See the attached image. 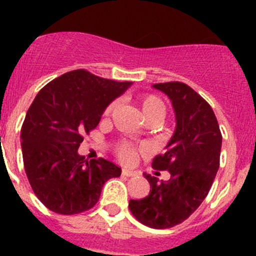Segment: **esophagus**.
Returning a JSON list of instances; mask_svg holds the SVG:
<instances>
[{
	"label": "esophagus",
	"mask_w": 256,
	"mask_h": 256,
	"mask_svg": "<svg viewBox=\"0 0 256 256\" xmlns=\"http://www.w3.org/2000/svg\"><path fill=\"white\" fill-rule=\"evenodd\" d=\"M138 172L136 171H131V170H122V176L126 177H135L138 176Z\"/></svg>",
	"instance_id": "esophagus-1"
}]
</instances>
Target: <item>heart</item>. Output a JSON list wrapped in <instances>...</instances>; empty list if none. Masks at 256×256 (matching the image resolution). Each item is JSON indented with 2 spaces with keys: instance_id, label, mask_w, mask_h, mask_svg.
I'll list each match as a JSON object with an SVG mask.
<instances>
[{
  "instance_id": "obj_1",
  "label": "heart",
  "mask_w": 256,
  "mask_h": 256,
  "mask_svg": "<svg viewBox=\"0 0 256 256\" xmlns=\"http://www.w3.org/2000/svg\"><path fill=\"white\" fill-rule=\"evenodd\" d=\"M138 106L142 110V114L144 118H147V121H162L166 116V104L164 102V100L160 96L154 94H144L142 96H140L138 99ZM118 102H112L104 110V116L105 118H109L110 115L115 110ZM140 148L136 147L135 144H128V142H122L118 146L116 150V154L118 157L121 161L125 162H132L135 160L136 154H138Z\"/></svg>"
}]
</instances>
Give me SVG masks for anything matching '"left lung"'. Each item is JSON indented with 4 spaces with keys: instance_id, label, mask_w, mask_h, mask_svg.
I'll use <instances>...</instances> for the list:
<instances>
[{
    "instance_id": "obj_1",
    "label": "left lung",
    "mask_w": 256,
    "mask_h": 256,
    "mask_svg": "<svg viewBox=\"0 0 256 256\" xmlns=\"http://www.w3.org/2000/svg\"><path fill=\"white\" fill-rule=\"evenodd\" d=\"M171 99L176 114V131L167 151L152 161V167L168 171L171 178L158 182L144 174L150 194L130 200L136 219L154 229L172 228L182 223L207 197L219 168L222 134L210 105L180 82L154 84Z\"/></svg>"
}]
</instances>
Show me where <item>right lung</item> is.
<instances>
[{"instance_id": "right-lung-1", "label": "right lung", "mask_w": 256, "mask_h": 256, "mask_svg": "<svg viewBox=\"0 0 256 256\" xmlns=\"http://www.w3.org/2000/svg\"><path fill=\"white\" fill-rule=\"evenodd\" d=\"M131 84L76 69L52 80L34 98L20 128L23 164L34 194L52 212L73 216L92 208L104 183L121 174L112 162L88 161L78 148L105 108Z\"/></svg>"}]
</instances>
